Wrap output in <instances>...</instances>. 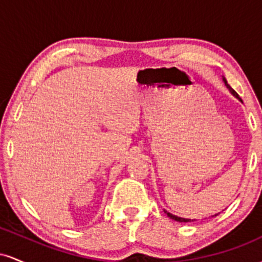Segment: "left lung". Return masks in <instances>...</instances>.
Wrapping results in <instances>:
<instances>
[{
	"label": "left lung",
	"mask_w": 262,
	"mask_h": 262,
	"mask_svg": "<svg viewBox=\"0 0 262 262\" xmlns=\"http://www.w3.org/2000/svg\"><path fill=\"white\" fill-rule=\"evenodd\" d=\"M223 82H224V85L227 86V89L229 90L231 95H233L234 97H235V98H237V100H239L240 102H243V101H242V98L239 97V95H237V93H236L235 91H234V90L231 89V87H230L229 85H228V82H227V80H225V77H223ZM164 212L166 213V214H167V217L171 218V219H173V221H176V222H180V223H187V222H193V221H194V219H192V221H191V219H187V218H181V217H177V215H175V214H171V213L166 212V210H164ZM219 213H221V212H219ZM219 213H217V214H214V215H212V217H215V215H218Z\"/></svg>",
	"instance_id": "1"
}]
</instances>
